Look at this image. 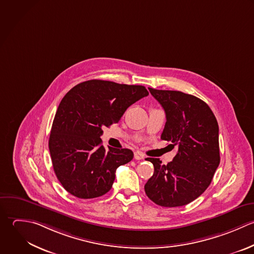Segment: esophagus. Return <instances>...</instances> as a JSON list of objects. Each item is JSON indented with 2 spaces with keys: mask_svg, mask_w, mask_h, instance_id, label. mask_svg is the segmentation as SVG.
I'll list each match as a JSON object with an SVG mask.
<instances>
[{
  "mask_svg": "<svg viewBox=\"0 0 254 254\" xmlns=\"http://www.w3.org/2000/svg\"><path fill=\"white\" fill-rule=\"evenodd\" d=\"M144 158V154L141 152V151H135L134 152V159H136V160H141V159H143Z\"/></svg>",
  "mask_w": 254,
  "mask_h": 254,
  "instance_id": "esophagus-1",
  "label": "esophagus"
}]
</instances>
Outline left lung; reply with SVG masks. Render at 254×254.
Here are the masks:
<instances>
[{"label": "left lung", "mask_w": 254, "mask_h": 254, "mask_svg": "<svg viewBox=\"0 0 254 254\" xmlns=\"http://www.w3.org/2000/svg\"><path fill=\"white\" fill-rule=\"evenodd\" d=\"M148 90L166 115L161 139L170 141L178 151L167 165L159 158H146L153 164L154 173L144 190L161 207L185 206L206 191L220 164L218 122L210 107L193 95Z\"/></svg>", "instance_id": "left-lung-1"}]
</instances>
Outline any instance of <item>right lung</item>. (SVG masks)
Here are the masks:
<instances>
[{"label": "right lung", "instance_id": "add662e5", "mask_svg": "<svg viewBox=\"0 0 254 254\" xmlns=\"http://www.w3.org/2000/svg\"><path fill=\"white\" fill-rule=\"evenodd\" d=\"M147 95L144 86L89 80L64 96L48 146L55 175L68 193L93 199L111 190L117 168L129 162L133 152L110 146L107 150L102 128L119 123L129 106Z\"/></svg>", "mask_w": 254, "mask_h": 254}]
</instances>
